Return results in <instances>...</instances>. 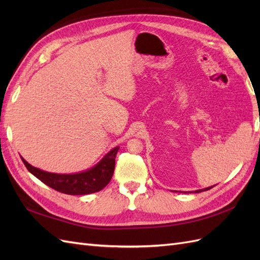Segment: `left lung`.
<instances>
[{
    "label": "left lung",
    "mask_w": 260,
    "mask_h": 260,
    "mask_svg": "<svg viewBox=\"0 0 260 260\" xmlns=\"http://www.w3.org/2000/svg\"><path fill=\"white\" fill-rule=\"evenodd\" d=\"M215 185H212V186H209V187H205V188H203V190H196L195 191V193H200V192H203V191H208V190H210L211 187H214Z\"/></svg>",
    "instance_id": "1"
}]
</instances>
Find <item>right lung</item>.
Returning a JSON list of instances; mask_svg holds the SVG:
<instances>
[{
  "label": "right lung",
  "instance_id": "1",
  "mask_svg": "<svg viewBox=\"0 0 260 260\" xmlns=\"http://www.w3.org/2000/svg\"><path fill=\"white\" fill-rule=\"evenodd\" d=\"M118 149L119 146L114 147L95 166L77 174H54L31 166L22 157L21 160L29 172L54 190L69 195H85L103 190L109 183L114 174Z\"/></svg>",
  "mask_w": 260,
  "mask_h": 260
}]
</instances>
